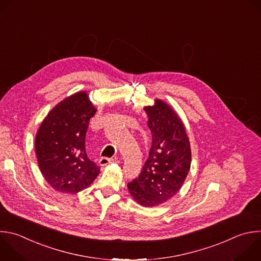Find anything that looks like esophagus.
<instances>
[{"label": "esophagus", "mask_w": 261, "mask_h": 261, "mask_svg": "<svg viewBox=\"0 0 261 261\" xmlns=\"http://www.w3.org/2000/svg\"><path fill=\"white\" fill-rule=\"evenodd\" d=\"M114 162H119V161H118V159H109V158H106V156H103L99 160V164L101 166H106V165L114 163Z\"/></svg>", "instance_id": "34e87169"}]
</instances>
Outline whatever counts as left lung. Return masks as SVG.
<instances>
[{
    "instance_id": "obj_1",
    "label": "left lung",
    "mask_w": 261,
    "mask_h": 261,
    "mask_svg": "<svg viewBox=\"0 0 261 261\" xmlns=\"http://www.w3.org/2000/svg\"><path fill=\"white\" fill-rule=\"evenodd\" d=\"M151 146L140 174L128 184L132 198L143 207H154L176 195L191 168V144L177 114L160 99L146 107Z\"/></svg>"
}]
</instances>
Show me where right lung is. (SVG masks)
<instances>
[{
    "instance_id": "obj_1",
    "label": "right lung",
    "mask_w": 261,
    "mask_h": 261,
    "mask_svg": "<svg viewBox=\"0 0 261 261\" xmlns=\"http://www.w3.org/2000/svg\"><path fill=\"white\" fill-rule=\"evenodd\" d=\"M96 109L86 92L59 102L42 122L36 136V154L46 181L56 191L76 194L88 188L100 172L86 153L85 138Z\"/></svg>"
}]
</instances>
